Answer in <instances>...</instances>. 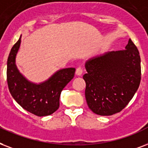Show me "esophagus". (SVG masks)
I'll return each mask as SVG.
<instances>
[{
	"label": "esophagus",
	"instance_id": "esophagus-1",
	"mask_svg": "<svg viewBox=\"0 0 148 148\" xmlns=\"http://www.w3.org/2000/svg\"><path fill=\"white\" fill-rule=\"evenodd\" d=\"M82 72H83V69L82 67H78L76 69V71H75V74L77 75H82Z\"/></svg>",
	"mask_w": 148,
	"mask_h": 148
}]
</instances>
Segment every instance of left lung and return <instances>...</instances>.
Listing matches in <instances>:
<instances>
[{
    "label": "left lung",
    "instance_id": "1",
    "mask_svg": "<svg viewBox=\"0 0 148 148\" xmlns=\"http://www.w3.org/2000/svg\"><path fill=\"white\" fill-rule=\"evenodd\" d=\"M85 67L86 103L98 115L111 116L121 112L140 86V58L130 39L124 50L108 51L90 58Z\"/></svg>",
    "mask_w": 148,
    "mask_h": 148
}]
</instances>
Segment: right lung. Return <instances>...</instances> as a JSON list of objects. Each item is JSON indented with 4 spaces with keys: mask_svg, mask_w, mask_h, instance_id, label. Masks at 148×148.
I'll return each mask as SVG.
<instances>
[{
    "mask_svg": "<svg viewBox=\"0 0 148 148\" xmlns=\"http://www.w3.org/2000/svg\"><path fill=\"white\" fill-rule=\"evenodd\" d=\"M21 38L14 45L8 58L7 80L9 91L14 100L25 110L38 116L51 115L59 107L61 92L73 79L75 69H59L40 83L31 82L20 73L16 65Z\"/></svg>",
    "mask_w": 148,
    "mask_h": 148,
    "instance_id": "right-lung-1",
    "label": "right lung"
}]
</instances>
